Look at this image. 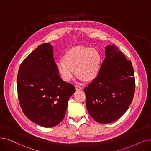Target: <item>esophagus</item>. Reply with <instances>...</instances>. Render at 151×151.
Masks as SVG:
<instances>
[{
	"mask_svg": "<svg viewBox=\"0 0 151 151\" xmlns=\"http://www.w3.org/2000/svg\"><path fill=\"white\" fill-rule=\"evenodd\" d=\"M75 88H76V89L77 91H81V90L83 89L82 87L80 86H79V85H76V86H75Z\"/></svg>",
	"mask_w": 151,
	"mask_h": 151,
	"instance_id": "obj_1",
	"label": "esophagus"
}]
</instances>
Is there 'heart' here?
Segmentation results:
<instances>
[{
  "label": "heart",
  "instance_id": "1",
  "mask_svg": "<svg viewBox=\"0 0 151 151\" xmlns=\"http://www.w3.org/2000/svg\"><path fill=\"white\" fill-rule=\"evenodd\" d=\"M101 63L99 51L93 47L78 46L71 47L63 55V60L56 62V68L62 78L70 81L78 76L85 81H91L99 73Z\"/></svg>",
  "mask_w": 151,
  "mask_h": 151
}]
</instances>
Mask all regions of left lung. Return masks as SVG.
Instances as JSON below:
<instances>
[{
	"label": "left lung",
	"mask_w": 151,
	"mask_h": 151,
	"mask_svg": "<svg viewBox=\"0 0 151 151\" xmlns=\"http://www.w3.org/2000/svg\"><path fill=\"white\" fill-rule=\"evenodd\" d=\"M134 70L114 44L106 47L105 58L97 76L84 88L86 108L93 119L109 124L119 119L133 99Z\"/></svg>",
	"instance_id": "8db88e82"
}]
</instances>
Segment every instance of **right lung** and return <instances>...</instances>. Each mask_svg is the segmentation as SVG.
I'll return each mask as SVG.
<instances>
[{
  "mask_svg": "<svg viewBox=\"0 0 151 151\" xmlns=\"http://www.w3.org/2000/svg\"><path fill=\"white\" fill-rule=\"evenodd\" d=\"M23 113L35 124L52 127L64 118L75 86L63 81L54 62L52 46L39 45L22 61L17 76Z\"/></svg>",
  "mask_w": 151,
  "mask_h": 151,
  "instance_id": "add662e5",
  "label": "right lung"
}]
</instances>
